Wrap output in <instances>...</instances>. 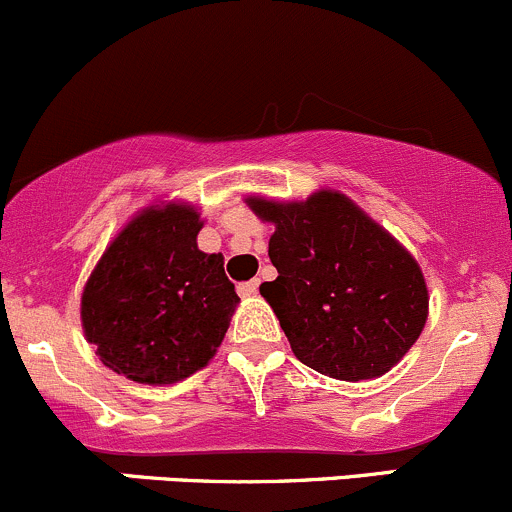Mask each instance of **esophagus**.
<instances>
[{"mask_svg": "<svg viewBox=\"0 0 512 512\" xmlns=\"http://www.w3.org/2000/svg\"><path fill=\"white\" fill-rule=\"evenodd\" d=\"M256 291H258V281L239 283V295H241V298H251V295H256Z\"/></svg>", "mask_w": 512, "mask_h": 512, "instance_id": "1", "label": "esophagus"}]
</instances>
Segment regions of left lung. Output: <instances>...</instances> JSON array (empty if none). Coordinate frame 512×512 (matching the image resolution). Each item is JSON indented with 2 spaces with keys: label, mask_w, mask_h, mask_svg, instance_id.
Instances as JSON below:
<instances>
[{
  "label": "left lung",
  "mask_w": 512,
  "mask_h": 512,
  "mask_svg": "<svg viewBox=\"0 0 512 512\" xmlns=\"http://www.w3.org/2000/svg\"><path fill=\"white\" fill-rule=\"evenodd\" d=\"M273 224L276 281L261 283L310 370L342 382L387 374L412 350L429 318V288L416 258L362 207L335 189L308 199L246 197Z\"/></svg>",
  "instance_id": "8db88e82"
}]
</instances>
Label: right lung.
<instances>
[{"label":"right lung","mask_w":512,"mask_h":512,"mask_svg":"<svg viewBox=\"0 0 512 512\" xmlns=\"http://www.w3.org/2000/svg\"><path fill=\"white\" fill-rule=\"evenodd\" d=\"M202 226L194 204L155 202L98 258L81 293V325L108 370L165 387L214 360L239 295L224 256L199 251Z\"/></svg>","instance_id":"right-lung-1"}]
</instances>
